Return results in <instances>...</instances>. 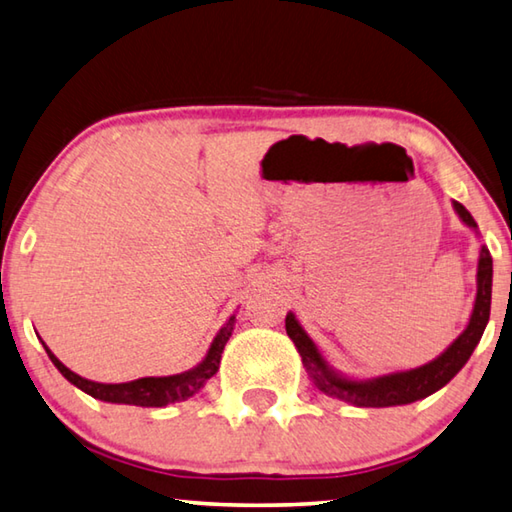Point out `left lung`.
Returning a JSON list of instances; mask_svg holds the SVG:
<instances>
[{"label":"left lung","mask_w":512,"mask_h":512,"mask_svg":"<svg viewBox=\"0 0 512 512\" xmlns=\"http://www.w3.org/2000/svg\"><path fill=\"white\" fill-rule=\"evenodd\" d=\"M452 206L465 227H470L474 233H479L477 222H474L470 211L465 209L461 202H452ZM490 299H492V256L488 247L481 245L479 263H477V299H474L472 315L463 333L432 362L416 366V369L393 371V373H384V375H378V378H366V380L348 378V375L333 369L324 357V353L319 351V346L312 342V337L303 330L294 312H288V317H285V330H288L290 339L294 342V346H297L310 380L315 382V387L319 391H324L326 396L351 402L355 407H398V405H409V402L432 396V393L443 389L445 384L463 369L465 362L470 360L472 351L481 342L483 330L488 326Z\"/></svg>","instance_id":"1"}]
</instances>
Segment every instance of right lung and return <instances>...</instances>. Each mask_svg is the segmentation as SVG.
<instances>
[{
    "label": "right lung",
    "mask_w": 512,
    "mask_h": 512,
    "mask_svg": "<svg viewBox=\"0 0 512 512\" xmlns=\"http://www.w3.org/2000/svg\"><path fill=\"white\" fill-rule=\"evenodd\" d=\"M233 326H236V315H231L227 324L218 330V335L213 337L204 360L197 366H193V369L177 375H164V378H139V380L119 382V384H105V382H92V380L80 378L78 373L69 371L67 366L49 351L47 344H44V351H47L53 366H56V369L65 375L74 387L85 391L87 396L103 402H114V405L166 407L170 402H182V400L193 398L195 393L204 387L206 380L213 378L220 366L224 344L229 342V337L233 333Z\"/></svg>",
    "instance_id": "1"
}]
</instances>
